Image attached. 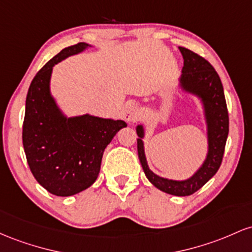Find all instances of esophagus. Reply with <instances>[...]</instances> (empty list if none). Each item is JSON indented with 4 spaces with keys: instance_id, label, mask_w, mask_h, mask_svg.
<instances>
[{
    "instance_id": "esophagus-1",
    "label": "esophagus",
    "mask_w": 252,
    "mask_h": 252,
    "mask_svg": "<svg viewBox=\"0 0 252 252\" xmlns=\"http://www.w3.org/2000/svg\"><path fill=\"white\" fill-rule=\"evenodd\" d=\"M138 117H139V113H138L137 107L132 103L127 104V106L125 107V109H124V113H123L124 120L128 124L134 123V121L138 119Z\"/></svg>"
}]
</instances>
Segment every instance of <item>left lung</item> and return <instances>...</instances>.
<instances>
[{"instance_id":"1","label":"left lung","mask_w":252,"mask_h":252,"mask_svg":"<svg viewBox=\"0 0 252 252\" xmlns=\"http://www.w3.org/2000/svg\"><path fill=\"white\" fill-rule=\"evenodd\" d=\"M183 57L182 73L177 81V88L185 94L195 96L202 108L207 135V154L201 165L186 180H171L155 174L149 168L144 149L145 128L138 124V157L146 177L157 189L176 196H188L199 190L217 174L220 168L226 139L228 135V113L226 107L224 88L214 67L193 51L179 47Z\"/></svg>"}]
</instances>
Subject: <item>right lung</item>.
Masks as SVG:
<instances>
[{
  "instance_id": "obj_1",
  "label": "right lung",
  "mask_w": 252,
  "mask_h": 252,
  "mask_svg": "<svg viewBox=\"0 0 252 252\" xmlns=\"http://www.w3.org/2000/svg\"><path fill=\"white\" fill-rule=\"evenodd\" d=\"M89 47L78 42L62 50L36 73L27 93L22 127L27 163L39 185L57 196H71L95 182L104 149L127 126L90 114L67 117L51 94L53 66Z\"/></svg>"
}]
</instances>
